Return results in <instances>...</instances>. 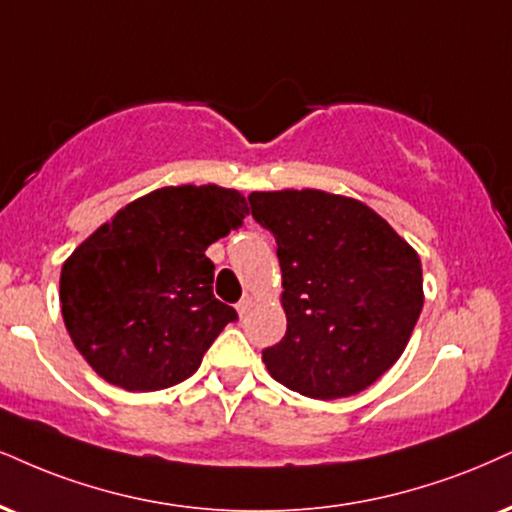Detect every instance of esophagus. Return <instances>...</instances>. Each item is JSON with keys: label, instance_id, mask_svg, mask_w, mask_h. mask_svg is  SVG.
I'll return each instance as SVG.
<instances>
[{"label": "esophagus", "instance_id": "34e87169", "mask_svg": "<svg viewBox=\"0 0 512 512\" xmlns=\"http://www.w3.org/2000/svg\"><path fill=\"white\" fill-rule=\"evenodd\" d=\"M251 306H254V296H249V294L242 296V301H239V304L235 306L237 313H239V318H244V315L251 311Z\"/></svg>", "mask_w": 512, "mask_h": 512}]
</instances>
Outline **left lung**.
Listing matches in <instances>:
<instances>
[{
	"label": "left lung",
	"mask_w": 512,
	"mask_h": 512,
	"mask_svg": "<svg viewBox=\"0 0 512 512\" xmlns=\"http://www.w3.org/2000/svg\"><path fill=\"white\" fill-rule=\"evenodd\" d=\"M275 235L287 332L263 351L277 382L311 399L368 389L401 358L425 292L418 251L363 201L323 189L251 192Z\"/></svg>",
	"instance_id": "left-lung-1"
}]
</instances>
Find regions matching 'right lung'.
Returning <instances> with one entry per match:
<instances>
[{"label": "right lung", "mask_w": 512, "mask_h": 512, "mask_svg": "<svg viewBox=\"0 0 512 512\" xmlns=\"http://www.w3.org/2000/svg\"><path fill=\"white\" fill-rule=\"evenodd\" d=\"M244 216L237 189L161 187L123 206L63 261V323L102 380L159 391L197 372L237 318L213 296L206 249Z\"/></svg>", "instance_id": "obj_1"}]
</instances>
